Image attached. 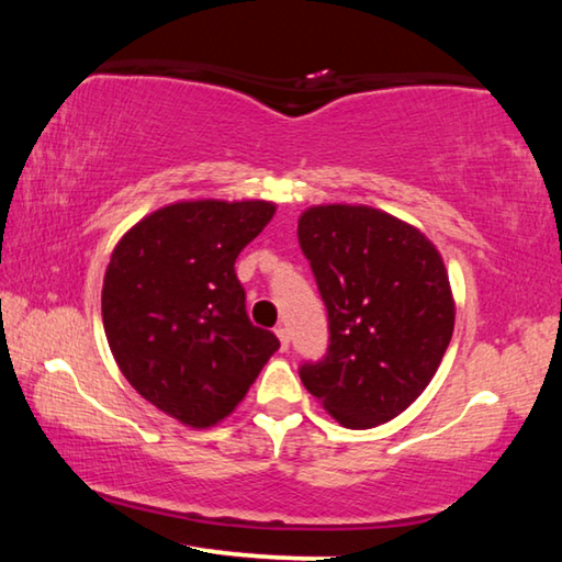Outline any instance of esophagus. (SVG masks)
Returning a JSON list of instances; mask_svg holds the SVG:
<instances>
[{
	"label": "esophagus",
	"instance_id": "34e87169",
	"mask_svg": "<svg viewBox=\"0 0 562 562\" xmlns=\"http://www.w3.org/2000/svg\"><path fill=\"white\" fill-rule=\"evenodd\" d=\"M274 335H278V339H280L282 351H288V347H290V331L284 329V327H278V329H274Z\"/></svg>",
	"mask_w": 562,
	"mask_h": 562
}]
</instances>
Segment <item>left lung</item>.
Returning <instances> with one entry per match:
<instances>
[{
  "mask_svg": "<svg viewBox=\"0 0 562 562\" xmlns=\"http://www.w3.org/2000/svg\"><path fill=\"white\" fill-rule=\"evenodd\" d=\"M297 237L329 317V349L300 379L347 429L412 406L439 369L456 302L441 252L418 227L369 205H312Z\"/></svg>",
  "mask_w": 562,
  "mask_h": 562,
  "instance_id": "left-lung-1",
  "label": "left lung"
}]
</instances>
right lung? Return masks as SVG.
<instances>
[{
	"label": "right lung",
	"instance_id": "obj_1",
	"mask_svg": "<svg viewBox=\"0 0 562 562\" xmlns=\"http://www.w3.org/2000/svg\"><path fill=\"white\" fill-rule=\"evenodd\" d=\"M268 201H180L131 227L103 274V329L121 374L190 429L223 422L280 349L255 327L235 260L272 221Z\"/></svg>",
	"mask_w": 562,
	"mask_h": 562
}]
</instances>
